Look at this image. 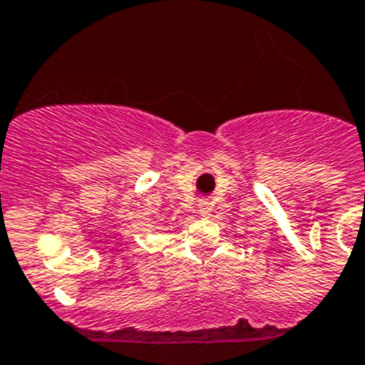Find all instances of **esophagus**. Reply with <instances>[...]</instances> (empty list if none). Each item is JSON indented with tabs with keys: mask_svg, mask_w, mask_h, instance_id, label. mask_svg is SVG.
I'll return each mask as SVG.
<instances>
[{
	"mask_svg": "<svg viewBox=\"0 0 365 365\" xmlns=\"http://www.w3.org/2000/svg\"><path fill=\"white\" fill-rule=\"evenodd\" d=\"M198 211H200V215H202V216H211L212 203L209 202V200H207V198L200 200V203H198Z\"/></svg>",
	"mask_w": 365,
	"mask_h": 365,
	"instance_id": "1",
	"label": "esophagus"
}]
</instances>
